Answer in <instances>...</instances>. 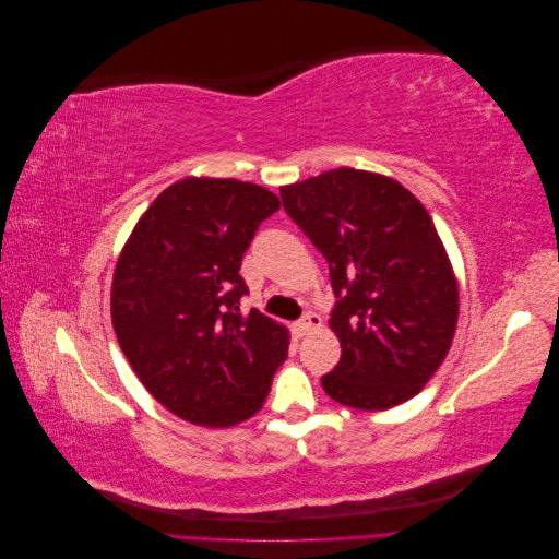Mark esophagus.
I'll return each instance as SVG.
<instances>
[{"label": "esophagus", "instance_id": "esophagus-1", "mask_svg": "<svg viewBox=\"0 0 559 559\" xmlns=\"http://www.w3.org/2000/svg\"><path fill=\"white\" fill-rule=\"evenodd\" d=\"M317 326H321V317L314 314V312L302 314V317L296 321V324H294V329H296L298 335H306L308 331H312V329H317Z\"/></svg>", "mask_w": 559, "mask_h": 559}]
</instances>
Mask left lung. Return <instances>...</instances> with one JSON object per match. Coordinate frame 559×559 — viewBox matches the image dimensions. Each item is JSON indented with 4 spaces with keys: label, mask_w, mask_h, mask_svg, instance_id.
Returning <instances> with one entry per match:
<instances>
[{
    "label": "left lung",
    "mask_w": 559,
    "mask_h": 559,
    "mask_svg": "<svg viewBox=\"0 0 559 559\" xmlns=\"http://www.w3.org/2000/svg\"><path fill=\"white\" fill-rule=\"evenodd\" d=\"M282 205L329 261L341 361L324 392L359 411L419 394L443 364L460 314L445 247L425 205L394 179L337 167L280 189Z\"/></svg>",
    "instance_id": "8db88e82"
}]
</instances>
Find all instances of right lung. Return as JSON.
<instances>
[{
    "label": "right lung",
    "mask_w": 559,
    "mask_h": 559,
    "mask_svg": "<svg viewBox=\"0 0 559 559\" xmlns=\"http://www.w3.org/2000/svg\"><path fill=\"white\" fill-rule=\"evenodd\" d=\"M280 198L238 179H181L151 202L118 257L111 321L148 394L200 427L261 411L289 331L259 310L240 265Z\"/></svg>",
    "instance_id": "obj_1"
}]
</instances>
